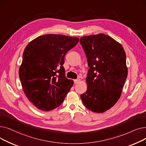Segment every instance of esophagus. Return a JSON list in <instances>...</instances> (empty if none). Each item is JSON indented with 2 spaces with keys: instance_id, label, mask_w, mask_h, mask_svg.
Returning a JSON list of instances; mask_svg holds the SVG:
<instances>
[{
  "instance_id": "34e87169",
  "label": "esophagus",
  "mask_w": 146,
  "mask_h": 146,
  "mask_svg": "<svg viewBox=\"0 0 146 146\" xmlns=\"http://www.w3.org/2000/svg\"><path fill=\"white\" fill-rule=\"evenodd\" d=\"M80 82V79H78L74 80V84H78Z\"/></svg>"
}]
</instances>
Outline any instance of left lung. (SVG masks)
<instances>
[{
  "instance_id": "1",
  "label": "left lung",
  "mask_w": 146,
  "mask_h": 146,
  "mask_svg": "<svg viewBox=\"0 0 146 146\" xmlns=\"http://www.w3.org/2000/svg\"><path fill=\"white\" fill-rule=\"evenodd\" d=\"M80 42L89 66L88 89L80 98L86 108L102 113L120 98L128 74L125 52L121 44L104 34L83 36Z\"/></svg>"
}]
</instances>
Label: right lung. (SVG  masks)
<instances>
[{
	"mask_svg": "<svg viewBox=\"0 0 146 146\" xmlns=\"http://www.w3.org/2000/svg\"><path fill=\"white\" fill-rule=\"evenodd\" d=\"M79 41L77 37L47 34L27 45L19 76L26 96L38 109L51 111L64 101L73 85L65 76L64 56Z\"/></svg>",
	"mask_w": 146,
	"mask_h": 146,
	"instance_id": "right-lung-1",
	"label": "right lung"
}]
</instances>
